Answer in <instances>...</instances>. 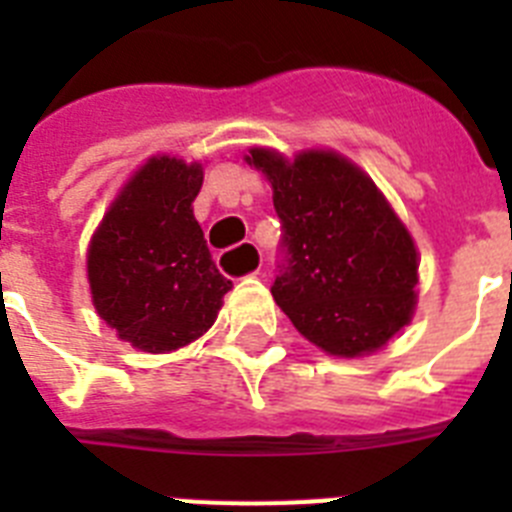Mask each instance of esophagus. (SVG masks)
I'll return each instance as SVG.
<instances>
[{
  "label": "esophagus",
  "mask_w": 512,
  "mask_h": 512,
  "mask_svg": "<svg viewBox=\"0 0 512 512\" xmlns=\"http://www.w3.org/2000/svg\"><path fill=\"white\" fill-rule=\"evenodd\" d=\"M241 246L243 248H238V251H235V253H241V256H246V259L251 261V264H253L251 274H259V266H261L259 248L253 246V243H241ZM228 256H233V253H223V256H220V261H225V259H228Z\"/></svg>",
  "instance_id": "obj_1"
}]
</instances>
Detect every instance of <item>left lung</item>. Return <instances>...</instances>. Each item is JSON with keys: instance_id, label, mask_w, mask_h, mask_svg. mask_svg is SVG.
<instances>
[{"instance_id": "obj_1", "label": "left lung", "mask_w": 512, "mask_h": 512, "mask_svg": "<svg viewBox=\"0 0 512 512\" xmlns=\"http://www.w3.org/2000/svg\"><path fill=\"white\" fill-rule=\"evenodd\" d=\"M246 161L269 176L282 223L277 305L333 356L384 346L413 315L418 253L372 179L330 151L253 148Z\"/></svg>"}]
</instances>
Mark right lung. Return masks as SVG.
<instances>
[{"label": "right lung", "instance_id": "right-lung-1", "mask_svg": "<svg viewBox=\"0 0 512 512\" xmlns=\"http://www.w3.org/2000/svg\"><path fill=\"white\" fill-rule=\"evenodd\" d=\"M200 187V164L151 158L112 202L89 246L99 318L148 354L200 338L233 287L192 215Z\"/></svg>", "mask_w": 512, "mask_h": 512}]
</instances>
